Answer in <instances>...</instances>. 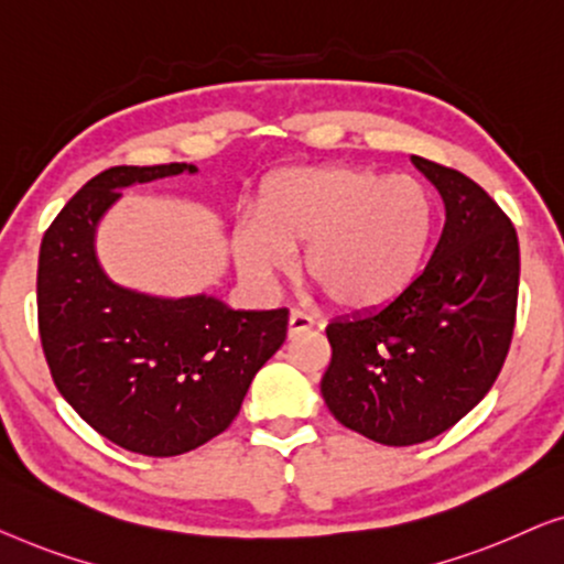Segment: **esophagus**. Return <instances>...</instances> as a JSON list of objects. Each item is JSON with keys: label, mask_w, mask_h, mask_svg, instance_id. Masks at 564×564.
Wrapping results in <instances>:
<instances>
[{"label": "esophagus", "mask_w": 564, "mask_h": 564, "mask_svg": "<svg viewBox=\"0 0 564 564\" xmlns=\"http://www.w3.org/2000/svg\"><path fill=\"white\" fill-rule=\"evenodd\" d=\"M314 327V319L304 312H291L289 314V337H296V335H304Z\"/></svg>", "instance_id": "34e87169"}]
</instances>
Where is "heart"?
I'll return each mask as SVG.
<instances>
[{
  "mask_svg": "<svg viewBox=\"0 0 564 564\" xmlns=\"http://www.w3.org/2000/svg\"><path fill=\"white\" fill-rule=\"evenodd\" d=\"M437 204L414 176L358 165H293L260 188L258 212L235 217L232 252L252 283L306 271L339 308L372 312L399 299L430 256Z\"/></svg>",
  "mask_w": 564,
  "mask_h": 564,
  "instance_id": "1",
  "label": "heart"
}]
</instances>
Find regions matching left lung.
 Wrapping results in <instances>:
<instances>
[{
  "instance_id": "obj_1",
  "label": "left lung",
  "mask_w": 564,
  "mask_h": 564,
  "mask_svg": "<svg viewBox=\"0 0 564 564\" xmlns=\"http://www.w3.org/2000/svg\"><path fill=\"white\" fill-rule=\"evenodd\" d=\"M411 163L444 202L422 275L378 314L327 327L322 395L347 430L409 447L455 426L496 383L519 296V240L482 188L426 158Z\"/></svg>"
}]
</instances>
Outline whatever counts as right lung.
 I'll return each instance as SVG.
<instances>
[{
    "label": "right lung",
    "instance_id": "add662e5",
    "mask_svg": "<svg viewBox=\"0 0 564 564\" xmlns=\"http://www.w3.org/2000/svg\"><path fill=\"white\" fill-rule=\"evenodd\" d=\"M181 173L199 169L117 165L94 176L47 227L37 263L55 388L101 437L148 457L184 455L225 432L289 327L285 308L240 312L209 293L155 296L109 279L101 219L124 188Z\"/></svg>",
    "mask_w": 564,
    "mask_h": 564
}]
</instances>
